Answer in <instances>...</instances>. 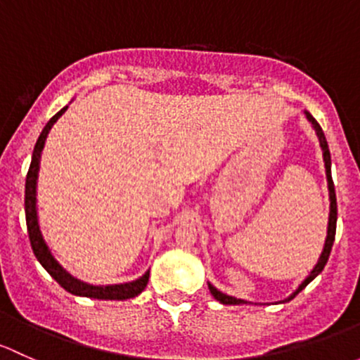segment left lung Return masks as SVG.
<instances>
[{
  "mask_svg": "<svg viewBox=\"0 0 360 360\" xmlns=\"http://www.w3.org/2000/svg\"><path fill=\"white\" fill-rule=\"evenodd\" d=\"M303 114H305V117L309 120V123L312 124V128L316 129V135L319 139V146H321V150H322V159H324V168H326V180H328V191H329V218H328V236H326V240H324V248H322V253L321 257H319V260L316 265H314V269L310 270L309 276L303 279V283L300 284L298 288H296L295 291L291 292L290 296H288L286 300H283L281 303H286L290 302V300L295 298L296 295H298L300 291L305 290L307 284L312 283L314 279L319 276V274L322 272V269L326 266V263H328V258H329V253H331V248H333V243H335V234H336V214H338V211H336V194H335V185H333V179H331V154H329V147H328V142H326V136H324V131H322V128L319 126V123L316 120H314L312 114L309 112V110H303ZM207 290H210L211 295H213V298L217 300V302L224 303V305H248L250 302H246V300H240V298H236V296H229L225 295V292L218 291L217 288L213 286L211 283H207Z\"/></svg>",
  "mask_w": 360,
  "mask_h": 360,
  "instance_id": "left-lung-1",
  "label": "left lung"
}]
</instances>
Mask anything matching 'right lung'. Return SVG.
Returning a JSON list of instances; mask_svg holds the SVG:
<instances>
[{
  "mask_svg": "<svg viewBox=\"0 0 360 360\" xmlns=\"http://www.w3.org/2000/svg\"><path fill=\"white\" fill-rule=\"evenodd\" d=\"M69 105H65L64 109L58 110L46 126L43 128L41 135H39L38 142H36L34 150H32V159L31 166H29L27 179H25V221H27V232H29V240H31L32 251H34L36 258L41 263L43 269L64 288L65 291H69L70 295L76 296H84V298H94V300H129L139 296L140 292L146 290L147 283H149V274L150 270H147L142 277L135 281H129V283H121V284H97L84 283V281L77 279L72 274L62 265L60 262L55 258V255L51 253L50 246L44 240L41 227H39V217H38V175H39V162H41V153L44 149V142H46V136L50 133L51 126L58 121V117L68 110Z\"/></svg>",
  "mask_w": 360,
  "mask_h": 360,
  "instance_id": "add662e5",
  "label": "right lung"
}]
</instances>
